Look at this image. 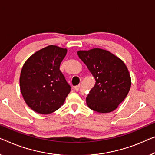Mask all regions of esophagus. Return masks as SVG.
Masks as SVG:
<instances>
[{
	"instance_id": "34e87169",
	"label": "esophagus",
	"mask_w": 155,
	"mask_h": 155,
	"mask_svg": "<svg viewBox=\"0 0 155 155\" xmlns=\"http://www.w3.org/2000/svg\"><path fill=\"white\" fill-rule=\"evenodd\" d=\"M79 88H80V85H76V86H74V89L76 91H79Z\"/></svg>"
}]
</instances>
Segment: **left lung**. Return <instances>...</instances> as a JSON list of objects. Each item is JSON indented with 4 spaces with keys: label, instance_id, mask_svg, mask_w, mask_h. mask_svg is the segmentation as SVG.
I'll return each mask as SVG.
<instances>
[{
    "label": "left lung",
    "instance_id": "obj_1",
    "mask_svg": "<svg viewBox=\"0 0 155 155\" xmlns=\"http://www.w3.org/2000/svg\"><path fill=\"white\" fill-rule=\"evenodd\" d=\"M77 54L95 78L86 97L87 105L98 113L114 110L127 95L131 78L124 62L108 51L93 48Z\"/></svg>",
    "mask_w": 155,
    "mask_h": 155
}]
</instances>
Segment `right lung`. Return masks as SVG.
Listing matches in <instances>:
<instances>
[{"label": "right lung", "mask_w": 155, "mask_h": 155, "mask_svg": "<svg viewBox=\"0 0 155 155\" xmlns=\"http://www.w3.org/2000/svg\"><path fill=\"white\" fill-rule=\"evenodd\" d=\"M68 50L54 45L32 55L23 66L20 89L27 105L38 114H49L63 104L71 86L60 70Z\"/></svg>", "instance_id": "obj_1"}]
</instances>
